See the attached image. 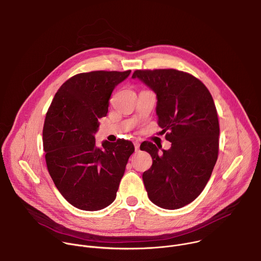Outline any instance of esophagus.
Segmentation results:
<instances>
[{
  "mask_svg": "<svg viewBox=\"0 0 261 261\" xmlns=\"http://www.w3.org/2000/svg\"><path fill=\"white\" fill-rule=\"evenodd\" d=\"M139 145H140V143L138 141H134V147H135V151L136 152L139 151Z\"/></svg>",
  "mask_w": 261,
  "mask_h": 261,
  "instance_id": "1",
  "label": "esophagus"
}]
</instances>
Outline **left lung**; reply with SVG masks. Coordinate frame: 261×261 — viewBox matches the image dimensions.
<instances>
[{
  "instance_id": "8db88e82",
  "label": "left lung",
  "mask_w": 261,
  "mask_h": 261,
  "mask_svg": "<svg viewBox=\"0 0 261 261\" xmlns=\"http://www.w3.org/2000/svg\"><path fill=\"white\" fill-rule=\"evenodd\" d=\"M139 79L157 95L158 125L171 142L162 150L143 141L140 150L152 156L142 179L150 200L166 210L189 204L204 189L219 152V121L213 97L195 76L175 69L136 70Z\"/></svg>"
}]
</instances>
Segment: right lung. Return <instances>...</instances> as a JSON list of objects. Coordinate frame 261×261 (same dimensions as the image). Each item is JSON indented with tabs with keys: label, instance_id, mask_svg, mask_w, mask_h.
Here are the masks:
<instances>
[{
	"label": "right lung",
	"instance_id": "right-lung-1",
	"mask_svg": "<svg viewBox=\"0 0 261 261\" xmlns=\"http://www.w3.org/2000/svg\"><path fill=\"white\" fill-rule=\"evenodd\" d=\"M131 70L92 71L66 81L55 95L43 126L48 172L64 198L83 211H99L116 199L134 145L126 139L95 143L98 120L114 89Z\"/></svg>",
	"mask_w": 261,
	"mask_h": 261
}]
</instances>
